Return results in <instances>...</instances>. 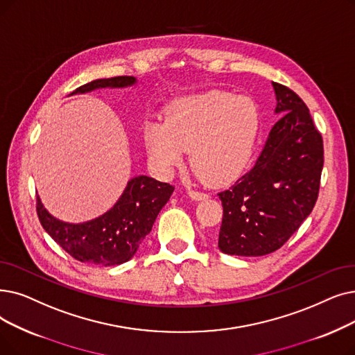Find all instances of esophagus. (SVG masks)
<instances>
[{
  "instance_id": "1",
  "label": "esophagus",
  "mask_w": 355,
  "mask_h": 355,
  "mask_svg": "<svg viewBox=\"0 0 355 355\" xmlns=\"http://www.w3.org/2000/svg\"><path fill=\"white\" fill-rule=\"evenodd\" d=\"M189 196L196 200V202H198V200H205L209 197L207 193H203V191H196V190H189Z\"/></svg>"
}]
</instances>
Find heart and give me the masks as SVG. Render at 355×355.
Listing matches in <instances>:
<instances>
[{
    "instance_id": "obj_1",
    "label": "heart",
    "mask_w": 355,
    "mask_h": 355,
    "mask_svg": "<svg viewBox=\"0 0 355 355\" xmlns=\"http://www.w3.org/2000/svg\"><path fill=\"white\" fill-rule=\"evenodd\" d=\"M258 129L255 103L243 96L210 91L184 97L166 110L165 120H149L144 141L149 158L169 174L186 161L207 182L219 184L238 174L248 161Z\"/></svg>"
}]
</instances>
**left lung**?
I'll return each mask as SVG.
<instances>
[{"instance_id": "obj_1", "label": "left lung", "mask_w": 355, "mask_h": 355, "mask_svg": "<svg viewBox=\"0 0 355 355\" xmlns=\"http://www.w3.org/2000/svg\"><path fill=\"white\" fill-rule=\"evenodd\" d=\"M272 88L280 119L255 165L218 194L223 206L219 250L229 255L261 257L282 248L318 200L322 136L296 92L277 83Z\"/></svg>"}]
</instances>
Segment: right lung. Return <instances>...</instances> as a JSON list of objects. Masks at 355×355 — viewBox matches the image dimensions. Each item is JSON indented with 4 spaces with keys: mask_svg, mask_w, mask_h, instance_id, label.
<instances>
[{
    "mask_svg": "<svg viewBox=\"0 0 355 355\" xmlns=\"http://www.w3.org/2000/svg\"><path fill=\"white\" fill-rule=\"evenodd\" d=\"M136 83L135 76L96 80L76 88L71 96L100 88H126ZM173 191L174 187L168 182L137 175L129 180L116 205L92 220H59L44 209L39 196L36 210L43 229L71 257L81 263L112 267L126 263L136 254Z\"/></svg>",
    "mask_w": 355,
    "mask_h": 355,
    "instance_id": "add662e5",
    "label": "right lung"
}]
</instances>
